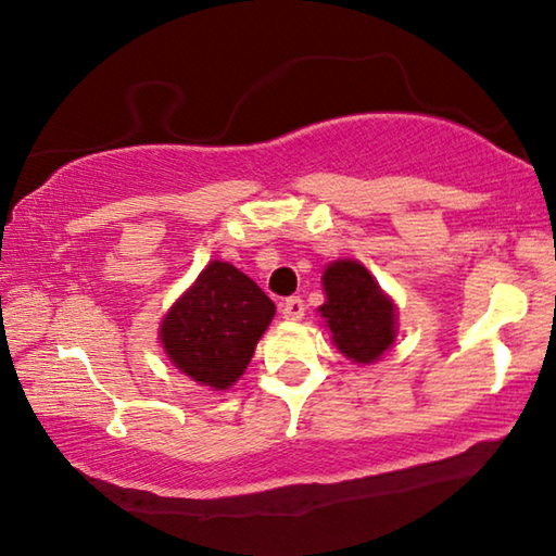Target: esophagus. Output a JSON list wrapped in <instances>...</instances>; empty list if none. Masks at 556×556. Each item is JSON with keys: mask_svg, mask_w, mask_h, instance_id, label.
<instances>
[{"mask_svg": "<svg viewBox=\"0 0 556 556\" xmlns=\"http://www.w3.org/2000/svg\"><path fill=\"white\" fill-rule=\"evenodd\" d=\"M304 309H306V304H304L302 296H289V299H285V302H281V314H285V319H289V321L302 319Z\"/></svg>", "mask_w": 556, "mask_h": 556, "instance_id": "obj_1", "label": "esophagus"}]
</instances>
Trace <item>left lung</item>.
I'll return each mask as SVG.
<instances>
[{
  "label": "left lung",
  "instance_id": "8db88e82",
  "mask_svg": "<svg viewBox=\"0 0 556 556\" xmlns=\"http://www.w3.org/2000/svg\"><path fill=\"white\" fill-rule=\"evenodd\" d=\"M326 304L321 316L329 324L343 356L371 364L395 337V309L381 287L358 262L341 260L324 271Z\"/></svg>",
  "mask_w": 556,
  "mask_h": 556
}]
</instances>
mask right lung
<instances>
[{
  "label": "right lung",
  "instance_id": "obj_1",
  "mask_svg": "<svg viewBox=\"0 0 556 556\" xmlns=\"http://www.w3.org/2000/svg\"><path fill=\"white\" fill-rule=\"evenodd\" d=\"M275 302L227 262H210L161 326L167 356L185 376L230 389L244 374Z\"/></svg>",
  "mask_w": 556,
  "mask_h": 556
}]
</instances>
